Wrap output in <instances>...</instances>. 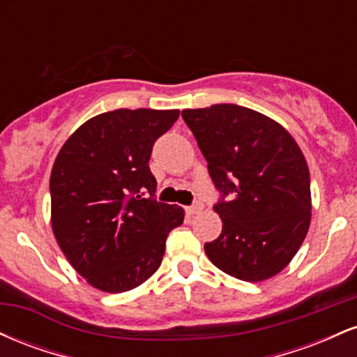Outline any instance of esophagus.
I'll return each mask as SVG.
<instances>
[{"instance_id": "1", "label": "esophagus", "mask_w": 357, "mask_h": 357, "mask_svg": "<svg viewBox=\"0 0 357 357\" xmlns=\"http://www.w3.org/2000/svg\"><path fill=\"white\" fill-rule=\"evenodd\" d=\"M202 210H203V204L202 203H195L192 206L186 208V213H188V215H196V213H199Z\"/></svg>"}]
</instances>
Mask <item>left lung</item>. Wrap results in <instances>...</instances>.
<instances>
[{"instance_id": "8db88e82", "label": "left lung", "mask_w": 357, "mask_h": 357, "mask_svg": "<svg viewBox=\"0 0 357 357\" xmlns=\"http://www.w3.org/2000/svg\"><path fill=\"white\" fill-rule=\"evenodd\" d=\"M181 116L221 192L213 210L221 235L204 243L211 264L245 282L277 275L310 225V176L296 139L278 122L235 104L184 109Z\"/></svg>"}]
</instances>
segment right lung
Here are the masks:
<instances>
[{"instance_id": "add662e5", "label": "right lung", "mask_w": 357, "mask_h": 357, "mask_svg": "<svg viewBox=\"0 0 357 357\" xmlns=\"http://www.w3.org/2000/svg\"><path fill=\"white\" fill-rule=\"evenodd\" d=\"M179 110L117 109L89 119L61 146L50 176L52 230L70 265L102 292L136 289L161 265L184 220L155 202L149 159Z\"/></svg>"}]
</instances>
